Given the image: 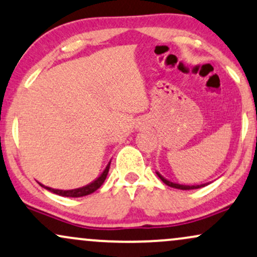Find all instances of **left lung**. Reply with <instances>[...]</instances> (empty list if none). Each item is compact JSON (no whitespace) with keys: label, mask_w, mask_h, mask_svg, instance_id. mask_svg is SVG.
I'll use <instances>...</instances> for the list:
<instances>
[{"label":"left lung","mask_w":257,"mask_h":257,"mask_svg":"<svg viewBox=\"0 0 257 257\" xmlns=\"http://www.w3.org/2000/svg\"><path fill=\"white\" fill-rule=\"evenodd\" d=\"M156 174H158V177L160 178V179L162 180V182H164V183L166 184V185L171 186V188H174V189H180V190H194V189L203 188V186H206L207 184H209V183H207V184H200V185H184V184L173 183V182H171V180L166 179V178L162 177L161 174L159 173V172H156Z\"/></svg>","instance_id":"8db88e82"}]
</instances>
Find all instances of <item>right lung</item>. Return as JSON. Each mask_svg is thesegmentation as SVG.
<instances>
[{
  "label": "right lung",
  "mask_w": 257,
  "mask_h": 257,
  "mask_svg": "<svg viewBox=\"0 0 257 257\" xmlns=\"http://www.w3.org/2000/svg\"><path fill=\"white\" fill-rule=\"evenodd\" d=\"M109 166H110V161L108 162V165L105 166L104 171L102 172L101 176L98 178H96L93 182H91L90 184H87L85 186H81V188L78 189H72V190H59V189H53L49 188V186H45L43 184H41L42 188L47 189L48 191L54 192V194L59 195V196H63V197H83V196H87L92 192H95L96 190L101 188L102 184L104 183L105 178L108 176V172H109Z\"/></svg>",
  "instance_id": "obj_1"
}]
</instances>
